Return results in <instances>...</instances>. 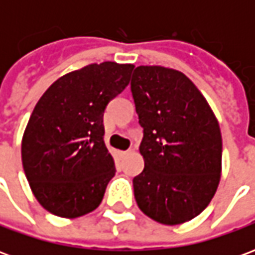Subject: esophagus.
<instances>
[{
    "instance_id": "obj_1",
    "label": "esophagus",
    "mask_w": 255,
    "mask_h": 255,
    "mask_svg": "<svg viewBox=\"0 0 255 255\" xmlns=\"http://www.w3.org/2000/svg\"><path fill=\"white\" fill-rule=\"evenodd\" d=\"M129 151H131V150H123V151H119V155H120V157H126V155L129 154Z\"/></svg>"
}]
</instances>
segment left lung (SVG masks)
<instances>
[{
	"label": "left lung",
	"mask_w": 255,
	"mask_h": 255,
	"mask_svg": "<svg viewBox=\"0 0 255 255\" xmlns=\"http://www.w3.org/2000/svg\"><path fill=\"white\" fill-rule=\"evenodd\" d=\"M131 93L143 128L144 169L132 180L136 203L161 224L186 223L208 206L219 186V123L195 84L175 69L136 67Z\"/></svg>",
	"instance_id": "obj_1"
}]
</instances>
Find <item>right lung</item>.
<instances>
[{
  "label": "right lung",
  "instance_id": "1",
  "mask_svg": "<svg viewBox=\"0 0 255 255\" xmlns=\"http://www.w3.org/2000/svg\"><path fill=\"white\" fill-rule=\"evenodd\" d=\"M131 64L106 61L64 75L34 108L21 161L34 195L47 212L75 219L93 212L116 173L104 140V112L129 83Z\"/></svg>",
  "mask_w": 255,
  "mask_h": 255
}]
</instances>
